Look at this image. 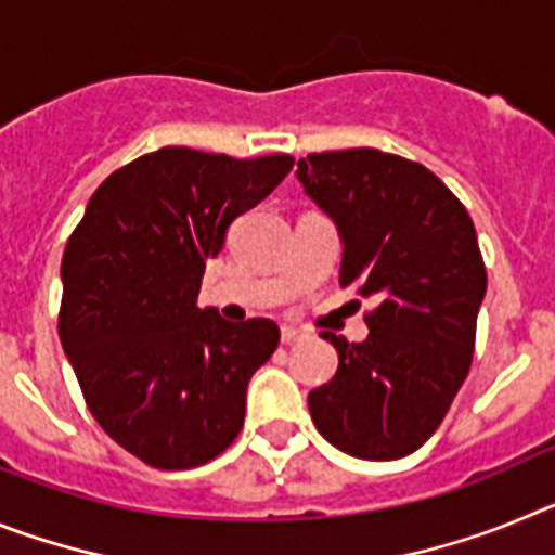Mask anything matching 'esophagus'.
Returning a JSON list of instances; mask_svg holds the SVG:
<instances>
[{
	"label": "esophagus",
	"mask_w": 555,
	"mask_h": 555,
	"mask_svg": "<svg viewBox=\"0 0 555 555\" xmlns=\"http://www.w3.org/2000/svg\"><path fill=\"white\" fill-rule=\"evenodd\" d=\"M302 338H306V333L294 331V327H283V331H281V341H283V345H300Z\"/></svg>",
	"instance_id": "obj_1"
}]
</instances>
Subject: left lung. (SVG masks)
Masks as SVG:
<instances>
[{
    "label": "left lung",
    "instance_id": "1",
    "mask_svg": "<svg viewBox=\"0 0 555 555\" xmlns=\"http://www.w3.org/2000/svg\"><path fill=\"white\" fill-rule=\"evenodd\" d=\"M297 178L341 230V288L375 300L361 345L322 331L338 370L308 395L311 420L347 455L403 459L436 434L473 366L487 294L475 224L434 171L391 152H313Z\"/></svg>",
    "mask_w": 555,
    "mask_h": 555
}]
</instances>
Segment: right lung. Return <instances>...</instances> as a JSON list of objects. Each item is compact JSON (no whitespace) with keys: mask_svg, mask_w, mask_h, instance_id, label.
I'll list each match as a JSON object with an SVG mask.
<instances>
[{"mask_svg":"<svg viewBox=\"0 0 555 555\" xmlns=\"http://www.w3.org/2000/svg\"><path fill=\"white\" fill-rule=\"evenodd\" d=\"M292 166L286 152L238 160L160 146L107 175L68 235L63 350L102 430L150 467H199L242 434L249 377L281 331L230 325L197 297L230 222Z\"/></svg>","mask_w":555,"mask_h":555,"instance_id":"1","label":"right lung"}]
</instances>
